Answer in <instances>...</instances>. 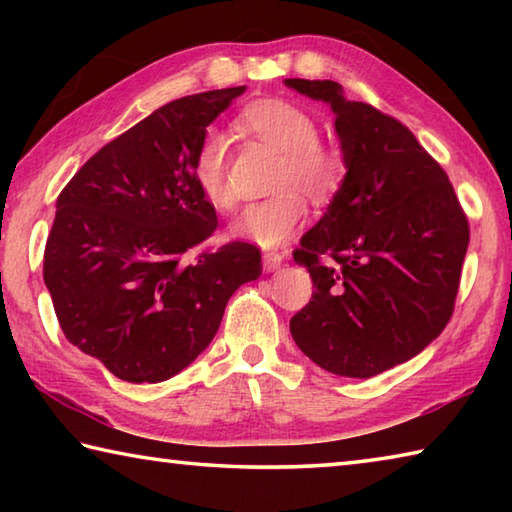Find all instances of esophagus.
I'll list each match as a JSON object with an SVG mask.
<instances>
[{
  "label": "esophagus",
  "mask_w": 512,
  "mask_h": 512,
  "mask_svg": "<svg viewBox=\"0 0 512 512\" xmlns=\"http://www.w3.org/2000/svg\"><path fill=\"white\" fill-rule=\"evenodd\" d=\"M284 253H277V250H266L264 253V268L266 271H277V268L282 266V262H284Z\"/></svg>",
  "instance_id": "esophagus-1"
}]
</instances>
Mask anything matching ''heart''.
I'll return each instance as SVG.
<instances>
[{
	"mask_svg": "<svg viewBox=\"0 0 512 512\" xmlns=\"http://www.w3.org/2000/svg\"><path fill=\"white\" fill-rule=\"evenodd\" d=\"M239 124L282 151L275 171V187L280 192L246 205L232 223V232L264 248L280 246L305 221L307 203L302 194L318 203L332 198L345 178V160L332 146L316 140V119L291 101L250 103L239 115ZM192 176L216 210H230L235 205L237 196L228 180V142L216 128L205 131L198 142Z\"/></svg>",
	"mask_w": 512,
	"mask_h": 512,
	"instance_id": "b5f03b06",
	"label": "heart"
}]
</instances>
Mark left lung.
I'll use <instances>...</instances> for the list:
<instances>
[{
    "mask_svg": "<svg viewBox=\"0 0 512 512\" xmlns=\"http://www.w3.org/2000/svg\"><path fill=\"white\" fill-rule=\"evenodd\" d=\"M284 85L329 103L348 169L293 250L316 291L291 318V336L332 375L375 377L449 323L470 225L447 173L404 124L348 101L336 81Z\"/></svg>",
    "mask_w": 512,
    "mask_h": 512,
    "instance_id": "obj_1",
    "label": "left lung"
}]
</instances>
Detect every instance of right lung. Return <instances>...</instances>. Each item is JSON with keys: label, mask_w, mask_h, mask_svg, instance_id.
<instances>
[{"label": "right lung", "mask_w": 512, "mask_h": 512, "mask_svg": "<svg viewBox=\"0 0 512 512\" xmlns=\"http://www.w3.org/2000/svg\"><path fill=\"white\" fill-rule=\"evenodd\" d=\"M241 88L151 112L76 171L56 201L45 284L65 339L131 384L178 375L214 339L225 305L262 275L246 241L185 257L219 225L192 176L207 126Z\"/></svg>", "instance_id": "obj_1"}]
</instances>
